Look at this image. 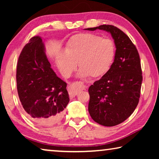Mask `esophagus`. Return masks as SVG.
<instances>
[{"instance_id":"obj_1","label":"esophagus","mask_w":159,"mask_h":159,"mask_svg":"<svg viewBox=\"0 0 159 159\" xmlns=\"http://www.w3.org/2000/svg\"><path fill=\"white\" fill-rule=\"evenodd\" d=\"M78 83H80V85H81L80 90H84V89H85V88H88V86L83 84V83H77L76 82V83H74V84L70 85L68 87V91H69V95L70 98H74V97L78 94L79 90H80L79 88H78L76 87V84H78Z\"/></svg>"}]
</instances>
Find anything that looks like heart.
Instances as JSON below:
<instances>
[{"label":"heart","instance_id":"heart-1","mask_svg":"<svg viewBox=\"0 0 159 159\" xmlns=\"http://www.w3.org/2000/svg\"><path fill=\"white\" fill-rule=\"evenodd\" d=\"M115 53V45L111 39L92 34H80L69 40L65 55L58 56L57 64L66 77L72 74L79 63L80 77L99 78L109 70Z\"/></svg>","mask_w":159,"mask_h":159}]
</instances>
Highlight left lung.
<instances>
[{
	"label": "left lung",
	"mask_w": 159,
	"mask_h": 159,
	"mask_svg": "<svg viewBox=\"0 0 159 159\" xmlns=\"http://www.w3.org/2000/svg\"><path fill=\"white\" fill-rule=\"evenodd\" d=\"M111 34L116 45L114 61L107 73L90 86L88 111L96 123L111 127L133 114L140 97L142 75L138 51L127 35L109 25L85 29Z\"/></svg>",
	"instance_id": "left-lung-1"
}]
</instances>
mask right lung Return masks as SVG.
Segmentation results:
<instances>
[{"mask_svg": "<svg viewBox=\"0 0 159 159\" xmlns=\"http://www.w3.org/2000/svg\"><path fill=\"white\" fill-rule=\"evenodd\" d=\"M16 80L21 105L31 120L46 126L62 118L69 102L66 83L51 68L41 37L31 38L21 50Z\"/></svg>", "mask_w": 159, "mask_h": 159, "instance_id": "add662e5", "label": "right lung"}]
</instances>
